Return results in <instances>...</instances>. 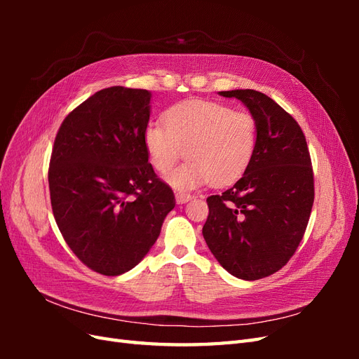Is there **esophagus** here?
<instances>
[{
	"mask_svg": "<svg viewBox=\"0 0 359 359\" xmlns=\"http://www.w3.org/2000/svg\"><path fill=\"white\" fill-rule=\"evenodd\" d=\"M175 199H177V203H186L191 199V194L190 193H184V191H177L175 194Z\"/></svg>",
	"mask_w": 359,
	"mask_h": 359,
	"instance_id": "1",
	"label": "esophagus"
}]
</instances>
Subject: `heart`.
Listing matches in <instances>:
<instances>
[{
    "label": "heart",
    "mask_w": 359,
    "mask_h": 359,
    "mask_svg": "<svg viewBox=\"0 0 359 359\" xmlns=\"http://www.w3.org/2000/svg\"><path fill=\"white\" fill-rule=\"evenodd\" d=\"M161 123H149L144 144L151 165L168 173L182 157L189 161L169 177L180 190L208 181L224 186L240 178L253 160L257 145V123L248 111L206 100L181 102L163 115Z\"/></svg>",
    "instance_id": "1"
}]
</instances>
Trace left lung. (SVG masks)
Instances as JSON below:
<instances>
[{
    "label": "left lung",
    "instance_id": "1",
    "mask_svg": "<svg viewBox=\"0 0 359 359\" xmlns=\"http://www.w3.org/2000/svg\"><path fill=\"white\" fill-rule=\"evenodd\" d=\"M241 100L257 123V145L244 175L212 194L203 238L232 276L259 280L277 273L297 252L314 201L311 158L299 124L255 90L220 91Z\"/></svg>",
    "mask_w": 359,
    "mask_h": 359
}]
</instances>
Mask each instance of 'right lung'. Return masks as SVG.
<instances>
[{
  "mask_svg": "<svg viewBox=\"0 0 359 359\" xmlns=\"http://www.w3.org/2000/svg\"><path fill=\"white\" fill-rule=\"evenodd\" d=\"M151 93L111 86L64 119L49 163L52 212L83 265L119 276L145 257L175 196L148 163Z\"/></svg>",
  "mask_w": 359,
  "mask_h": 359,
  "instance_id": "obj_1",
  "label": "right lung"
}]
</instances>
